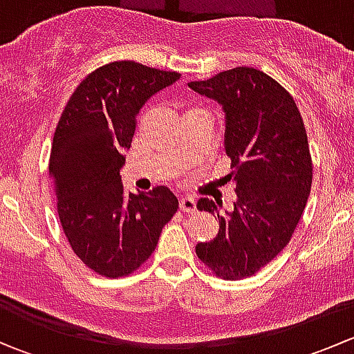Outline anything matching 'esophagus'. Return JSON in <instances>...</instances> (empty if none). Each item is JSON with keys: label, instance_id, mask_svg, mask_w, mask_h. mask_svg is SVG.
<instances>
[{"label": "esophagus", "instance_id": "obj_1", "mask_svg": "<svg viewBox=\"0 0 354 354\" xmlns=\"http://www.w3.org/2000/svg\"><path fill=\"white\" fill-rule=\"evenodd\" d=\"M180 209L183 210V212H195V209H197V202H195V198L192 197H181Z\"/></svg>", "mask_w": 354, "mask_h": 354}]
</instances>
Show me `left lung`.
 Masks as SVG:
<instances>
[{
    "mask_svg": "<svg viewBox=\"0 0 354 354\" xmlns=\"http://www.w3.org/2000/svg\"><path fill=\"white\" fill-rule=\"evenodd\" d=\"M188 87L223 106L224 147L236 183L233 209L200 198L217 214L219 233L195 246L197 257L227 281L259 272L289 243L312 190V156L303 118L291 94L263 71L238 66Z\"/></svg>",
    "mask_w": 354,
    "mask_h": 354,
    "instance_id": "left-lung-1",
    "label": "left lung"
}]
</instances>
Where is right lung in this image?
Returning <instances> with one entry per match:
<instances>
[{
	"instance_id": "1",
	"label": "right lung",
	"mask_w": 354,
	"mask_h": 354,
	"mask_svg": "<svg viewBox=\"0 0 354 354\" xmlns=\"http://www.w3.org/2000/svg\"><path fill=\"white\" fill-rule=\"evenodd\" d=\"M180 77L135 62L108 63L80 82L58 121L49 176L59 223L75 255L104 277L137 270L178 210L166 187L127 194L120 169L142 106Z\"/></svg>"
}]
</instances>
